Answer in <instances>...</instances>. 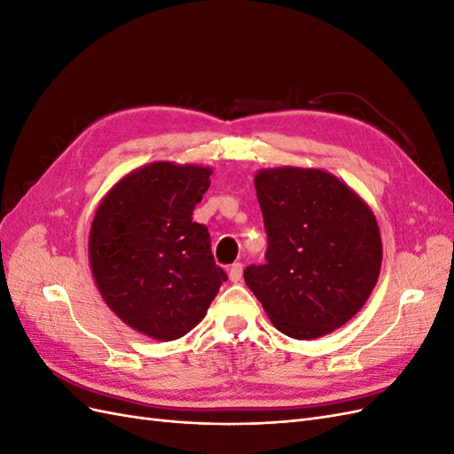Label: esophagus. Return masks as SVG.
Segmentation results:
<instances>
[{"instance_id": "esophagus-1", "label": "esophagus", "mask_w": 454, "mask_h": 454, "mask_svg": "<svg viewBox=\"0 0 454 454\" xmlns=\"http://www.w3.org/2000/svg\"><path fill=\"white\" fill-rule=\"evenodd\" d=\"M242 263H232L231 267H229V280L231 282H240V278H242Z\"/></svg>"}]
</instances>
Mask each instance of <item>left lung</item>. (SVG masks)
I'll return each instance as SVG.
<instances>
[{"mask_svg": "<svg viewBox=\"0 0 454 454\" xmlns=\"http://www.w3.org/2000/svg\"><path fill=\"white\" fill-rule=\"evenodd\" d=\"M269 237L267 263L244 270L269 320L292 339L345 325L377 284L382 242L367 202L320 168H263L254 177Z\"/></svg>", "mask_w": 454, "mask_h": 454, "instance_id": "1", "label": "left lung"}]
</instances>
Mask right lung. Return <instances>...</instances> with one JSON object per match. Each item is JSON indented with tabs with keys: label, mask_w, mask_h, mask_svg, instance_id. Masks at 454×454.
<instances>
[{
	"label": "right lung",
	"mask_w": 454,
	"mask_h": 454,
	"mask_svg": "<svg viewBox=\"0 0 454 454\" xmlns=\"http://www.w3.org/2000/svg\"><path fill=\"white\" fill-rule=\"evenodd\" d=\"M210 167L149 162L122 176L96 208L89 263L96 287L134 332L157 340L189 333L227 280L210 232L193 222Z\"/></svg>",
	"instance_id": "right-lung-1"
}]
</instances>
